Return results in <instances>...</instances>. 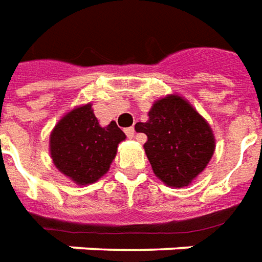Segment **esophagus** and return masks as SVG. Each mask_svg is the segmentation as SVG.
<instances>
[{
  "mask_svg": "<svg viewBox=\"0 0 262 262\" xmlns=\"http://www.w3.org/2000/svg\"><path fill=\"white\" fill-rule=\"evenodd\" d=\"M125 134H127L128 138H134V134H135V129H134V127L125 128Z\"/></svg>",
  "mask_w": 262,
  "mask_h": 262,
  "instance_id": "obj_1",
  "label": "esophagus"
}]
</instances>
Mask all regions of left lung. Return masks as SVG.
Wrapping results in <instances>:
<instances>
[{"label":"left lung","instance_id":"8db88e82","mask_svg":"<svg viewBox=\"0 0 262 262\" xmlns=\"http://www.w3.org/2000/svg\"><path fill=\"white\" fill-rule=\"evenodd\" d=\"M135 129L146 135L144 149L158 179L170 187L190 185L214 152V135L203 117L181 96L154 103L148 121Z\"/></svg>","mask_w":262,"mask_h":262}]
</instances>
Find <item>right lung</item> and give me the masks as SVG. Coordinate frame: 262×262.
<instances>
[{"label": "right lung", "mask_w": 262, "mask_h": 262, "mask_svg": "<svg viewBox=\"0 0 262 262\" xmlns=\"http://www.w3.org/2000/svg\"><path fill=\"white\" fill-rule=\"evenodd\" d=\"M125 134L111 121L101 127L92 104L76 107L51 133V157L57 169L77 185H90L104 176Z\"/></svg>", "instance_id": "right-lung-1"}]
</instances>
